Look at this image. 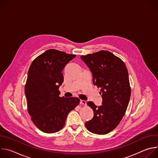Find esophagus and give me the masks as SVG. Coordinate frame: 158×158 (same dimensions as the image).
<instances>
[{"mask_svg":"<svg viewBox=\"0 0 158 158\" xmlns=\"http://www.w3.org/2000/svg\"><path fill=\"white\" fill-rule=\"evenodd\" d=\"M80 104L81 106H85L86 105V101L84 100H81L80 101Z\"/></svg>","mask_w":158,"mask_h":158,"instance_id":"obj_1","label":"esophagus"}]
</instances>
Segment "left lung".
I'll list each match as a JSON object with an SVG mask.
<instances>
[{
  "mask_svg": "<svg viewBox=\"0 0 158 158\" xmlns=\"http://www.w3.org/2000/svg\"><path fill=\"white\" fill-rule=\"evenodd\" d=\"M81 58L92 73L94 85L101 88L99 93L102 98L101 106L87 102L94 111V117L85 126L93 133L107 134L119 124L129 102L131 88L126 66L121 59L107 51Z\"/></svg>",
  "mask_w": 158,
  "mask_h": 158,
  "instance_id": "8db88e82",
  "label": "left lung"
}]
</instances>
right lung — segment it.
<instances>
[{
  "instance_id": "add662e5",
  "label": "right lung",
  "mask_w": 158,
  "mask_h": 158,
  "mask_svg": "<svg viewBox=\"0 0 158 158\" xmlns=\"http://www.w3.org/2000/svg\"><path fill=\"white\" fill-rule=\"evenodd\" d=\"M76 55L55 49L46 51L32 62L25 85L28 110L40 131L54 133L64 127L67 115L79 104L78 98L59 97L65 65Z\"/></svg>"
}]
</instances>
